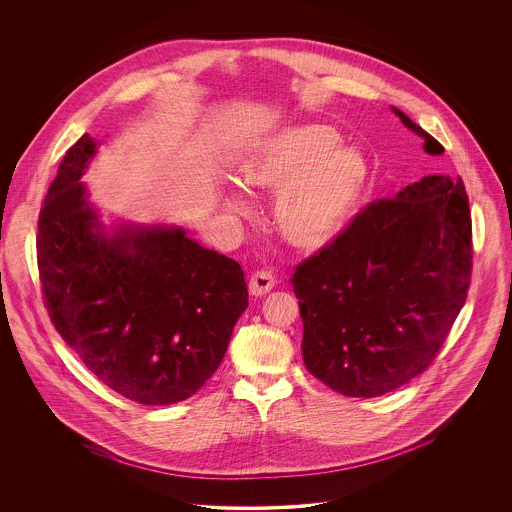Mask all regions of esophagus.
Here are the masks:
<instances>
[{
  "label": "esophagus",
  "mask_w": 512,
  "mask_h": 512,
  "mask_svg": "<svg viewBox=\"0 0 512 512\" xmlns=\"http://www.w3.org/2000/svg\"><path fill=\"white\" fill-rule=\"evenodd\" d=\"M274 286H276V280H274V276H272L270 272H266V270L254 272V274L250 276V282H248V290H250L252 295H256V297H262V295L272 292Z\"/></svg>",
  "instance_id": "34e87169"
}]
</instances>
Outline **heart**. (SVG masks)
<instances>
[{"instance_id":"b5f03b06","label":"heart","mask_w":512,"mask_h":512,"mask_svg":"<svg viewBox=\"0 0 512 512\" xmlns=\"http://www.w3.org/2000/svg\"><path fill=\"white\" fill-rule=\"evenodd\" d=\"M339 146L333 128L295 124L256 142L236 165L246 189L278 193L274 224L297 250L317 252L333 244L361 207L368 167L361 153ZM222 203L236 213L248 209L238 189H228Z\"/></svg>"}]
</instances>
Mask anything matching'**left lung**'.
Wrapping results in <instances>:
<instances>
[{"label":"left lung","instance_id":"left-lung-1","mask_svg":"<svg viewBox=\"0 0 512 512\" xmlns=\"http://www.w3.org/2000/svg\"><path fill=\"white\" fill-rule=\"evenodd\" d=\"M402 124L443 147L392 106ZM471 215L461 177L428 175L365 207L327 248L295 268L307 370L339 394L396 390L436 355L471 280Z\"/></svg>","mask_w":512,"mask_h":512}]
</instances>
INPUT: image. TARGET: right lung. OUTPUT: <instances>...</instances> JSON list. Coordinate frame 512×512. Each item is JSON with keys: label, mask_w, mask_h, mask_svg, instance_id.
Here are the masks:
<instances>
[{"label": "right lung", "mask_w": 512, "mask_h": 512, "mask_svg": "<svg viewBox=\"0 0 512 512\" xmlns=\"http://www.w3.org/2000/svg\"><path fill=\"white\" fill-rule=\"evenodd\" d=\"M96 147L84 134L67 151L39 215L45 305L98 380L140 404H175L222 363L248 307L244 272L181 226H104L80 181Z\"/></svg>", "instance_id": "obj_1"}]
</instances>
